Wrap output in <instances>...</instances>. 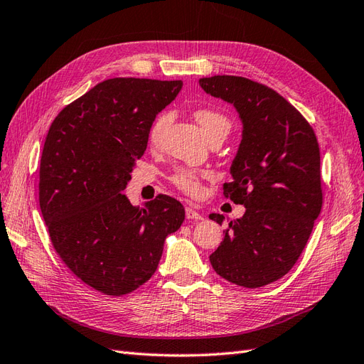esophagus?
I'll list each match as a JSON object with an SVG mask.
<instances>
[{
	"label": "esophagus",
	"mask_w": 364,
	"mask_h": 364,
	"mask_svg": "<svg viewBox=\"0 0 364 364\" xmlns=\"http://www.w3.org/2000/svg\"><path fill=\"white\" fill-rule=\"evenodd\" d=\"M185 217L188 220H202V214H199L196 211V209L193 206H186L185 208Z\"/></svg>",
	"instance_id": "1"
}]
</instances>
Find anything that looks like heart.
<instances>
[{
	"label": "heart",
	"instance_id": "b5f03b06",
	"mask_svg": "<svg viewBox=\"0 0 364 364\" xmlns=\"http://www.w3.org/2000/svg\"><path fill=\"white\" fill-rule=\"evenodd\" d=\"M194 118L197 124L200 126L203 135L209 139L213 138H226L232 127V121L222 112L214 111V109H197L194 112ZM170 121L168 114H161L155 121H153L149 130V142L151 146H156L165 127ZM209 178V173L196 171L190 168H179L171 174V183L182 193L191 197H197L202 193V179Z\"/></svg>",
	"mask_w": 364,
	"mask_h": 364
}]
</instances>
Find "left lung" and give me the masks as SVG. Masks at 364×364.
<instances>
[{"label":"left lung","mask_w":364,"mask_h":364,"mask_svg":"<svg viewBox=\"0 0 364 364\" xmlns=\"http://www.w3.org/2000/svg\"><path fill=\"white\" fill-rule=\"evenodd\" d=\"M199 85L234 105L243 123L223 194L246 213L229 222L209 261L226 281L258 289L289 273L311 235L323 199L321 150L310 123L269 86L238 75L203 77Z\"/></svg>","instance_id":"left-lung-1"}]
</instances>
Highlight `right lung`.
Returning a JSON list of instances; mask_svg holds the SVG:
<instances>
[{
	"mask_svg": "<svg viewBox=\"0 0 364 364\" xmlns=\"http://www.w3.org/2000/svg\"><path fill=\"white\" fill-rule=\"evenodd\" d=\"M182 80L115 77L63 107L50 126L39 170V205L58 255L94 290L123 296L156 272L164 241L185 209L159 194L136 208L123 191L147 149L156 115Z\"/></svg>",
	"mask_w": 364,
	"mask_h": 364,
	"instance_id": "right-lung-1",
	"label": "right lung"
}]
</instances>
